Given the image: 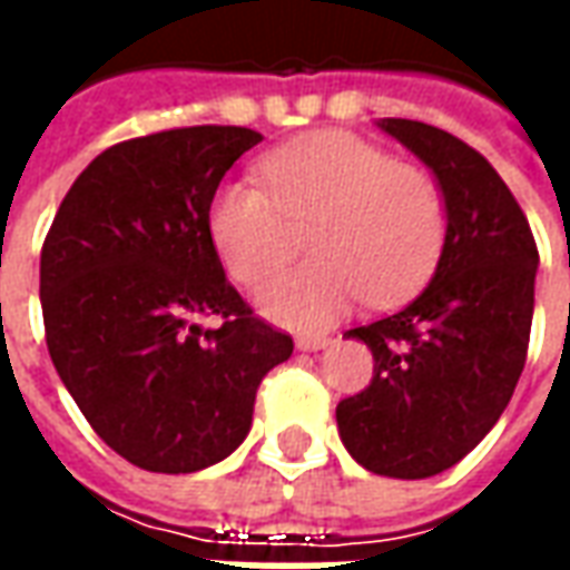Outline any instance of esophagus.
I'll list each match as a JSON object with an SVG mask.
<instances>
[{
  "instance_id": "obj_1",
  "label": "esophagus",
  "mask_w": 570,
  "mask_h": 570,
  "mask_svg": "<svg viewBox=\"0 0 570 570\" xmlns=\"http://www.w3.org/2000/svg\"><path fill=\"white\" fill-rule=\"evenodd\" d=\"M330 342H333L330 335H302V338H296V347L298 351H321Z\"/></svg>"
}]
</instances>
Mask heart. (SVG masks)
I'll use <instances>...</instances> for the list:
<instances>
[{
	"label": "heart",
	"instance_id": "obj_1",
	"mask_svg": "<svg viewBox=\"0 0 570 570\" xmlns=\"http://www.w3.org/2000/svg\"><path fill=\"white\" fill-rule=\"evenodd\" d=\"M259 176L265 188L228 179L213 191L207 235L237 284L259 286L284 259V219H308L302 240L314 259L262 289L272 321L317 330L363 296L387 305L440 259L449 216L436 176L351 130L284 142L262 155Z\"/></svg>",
	"mask_w": 570,
	"mask_h": 570
}]
</instances>
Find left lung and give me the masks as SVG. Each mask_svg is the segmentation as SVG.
Wrapping results in <instances>:
<instances>
[{
  "label": "left lung",
  "instance_id": "1",
  "mask_svg": "<svg viewBox=\"0 0 570 570\" xmlns=\"http://www.w3.org/2000/svg\"><path fill=\"white\" fill-rule=\"evenodd\" d=\"M445 195L430 284L387 317L347 330L372 351L366 391L335 409L338 436L370 473L428 479L476 449L510 403L534 317L538 244L522 207L476 149L445 130L382 118Z\"/></svg>",
  "mask_w": 570,
  "mask_h": 570
}]
</instances>
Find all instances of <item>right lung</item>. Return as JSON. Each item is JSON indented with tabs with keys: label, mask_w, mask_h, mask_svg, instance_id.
I'll use <instances>...</instances> for the list:
<instances>
[{
	"label": "right lung",
	"mask_w": 570,
	"mask_h": 570,
	"mask_svg": "<svg viewBox=\"0 0 570 570\" xmlns=\"http://www.w3.org/2000/svg\"><path fill=\"white\" fill-rule=\"evenodd\" d=\"M262 142L232 125L100 151L42 244L45 342L97 436L151 473H195L244 442L262 379L293 338L259 321L207 235L225 170ZM219 316L200 331L195 316Z\"/></svg>",
	"instance_id": "1"
}]
</instances>
